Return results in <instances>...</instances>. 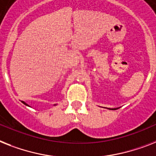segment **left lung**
<instances>
[{"instance_id":"left-lung-1","label":"left lung","mask_w":156,"mask_h":156,"mask_svg":"<svg viewBox=\"0 0 156 156\" xmlns=\"http://www.w3.org/2000/svg\"><path fill=\"white\" fill-rule=\"evenodd\" d=\"M109 109V110H117V109H119V107H117V108H107Z\"/></svg>"}]
</instances>
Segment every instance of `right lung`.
<instances>
[{
    "label": "right lung",
    "mask_w": 156,
    "mask_h": 156,
    "mask_svg": "<svg viewBox=\"0 0 156 156\" xmlns=\"http://www.w3.org/2000/svg\"><path fill=\"white\" fill-rule=\"evenodd\" d=\"M21 102H22V103H24V104H25V105H26V106H29V105H28L27 103H26V102H24V101H21ZM56 105H57V104H54V106H56Z\"/></svg>",
    "instance_id": "obj_1"
}]
</instances>
